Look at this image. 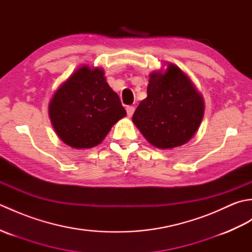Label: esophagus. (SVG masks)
<instances>
[{"instance_id": "obj_1", "label": "esophagus", "mask_w": 252, "mask_h": 252, "mask_svg": "<svg viewBox=\"0 0 252 252\" xmlns=\"http://www.w3.org/2000/svg\"><path fill=\"white\" fill-rule=\"evenodd\" d=\"M134 110H135V107L134 106H127L126 107V114L129 117H132V115L134 114Z\"/></svg>"}]
</instances>
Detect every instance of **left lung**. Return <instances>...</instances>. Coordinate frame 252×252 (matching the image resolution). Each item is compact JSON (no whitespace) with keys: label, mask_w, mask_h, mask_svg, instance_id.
<instances>
[{"label":"left lung","mask_w":252,"mask_h":252,"mask_svg":"<svg viewBox=\"0 0 252 252\" xmlns=\"http://www.w3.org/2000/svg\"><path fill=\"white\" fill-rule=\"evenodd\" d=\"M203 117V100L190 80L175 65L149 77L147 97L132 120L146 140L158 148H173L189 142Z\"/></svg>","instance_id":"obj_1"}]
</instances>
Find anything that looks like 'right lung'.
Returning <instances> with one entry per match:
<instances>
[{"mask_svg":"<svg viewBox=\"0 0 252 252\" xmlns=\"http://www.w3.org/2000/svg\"><path fill=\"white\" fill-rule=\"evenodd\" d=\"M49 112L58 136L73 148L98 145L111 126L126 115L103 70L88 66L78 69L56 91Z\"/></svg>","mask_w":252,"mask_h":252,"instance_id":"obj_1","label":"right lung"}]
</instances>
